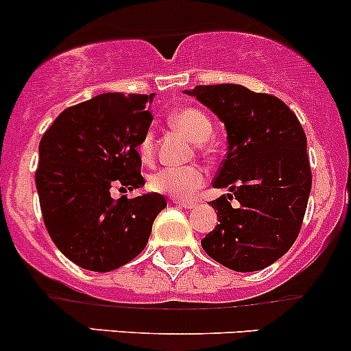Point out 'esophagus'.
I'll list each match as a JSON object with an SVG mask.
<instances>
[{
	"instance_id": "esophagus-1",
	"label": "esophagus",
	"mask_w": 351,
	"mask_h": 351,
	"mask_svg": "<svg viewBox=\"0 0 351 351\" xmlns=\"http://www.w3.org/2000/svg\"><path fill=\"white\" fill-rule=\"evenodd\" d=\"M172 201H174V204L179 206V208H186V209L196 208V201H187V199H172Z\"/></svg>"
}]
</instances>
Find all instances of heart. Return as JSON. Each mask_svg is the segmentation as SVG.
Instances as JSON below:
<instances>
[{"label": "heart", "instance_id": "heart-1", "mask_svg": "<svg viewBox=\"0 0 351 351\" xmlns=\"http://www.w3.org/2000/svg\"><path fill=\"white\" fill-rule=\"evenodd\" d=\"M171 123L182 130L191 140L201 143L209 138L213 132L211 120L197 108H179L171 114ZM138 154L143 162H149L154 155V132L147 130L138 142ZM206 182V172L197 165L186 167H162L150 176L149 186L154 193L172 197H189L201 189Z\"/></svg>", "mask_w": 351, "mask_h": 351}]
</instances>
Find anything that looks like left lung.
<instances>
[{"label":"left lung","instance_id":"8db88e82","mask_svg":"<svg viewBox=\"0 0 351 351\" xmlns=\"http://www.w3.org/2000/svg\"><path fill=\"white\" fill-rule=\"evenodd\" d=\"M197 101L225 123L228 152L213 187H230L211 201L216 228L201 240L213 260L254 272L279 260L298 238L311 193L306 133L279 97L240 84L196 86Z\"/></svg>","mask_w":351,"mask_h":351}]
</instances>
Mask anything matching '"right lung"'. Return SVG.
<instances>
[{
    "mask_svg": "<svg viewBox=\"0 0 351 351\" xmlns=\"http://www.w3.org/2000/svg\"><path fill=\"white\" fill-rule=\"evenodd\" d=\"M152 96L104 93L64 110L43 133L35 172L43 223L75 265L110 272L135 258L167 206L158 193L114 201L145 184L136 147L154 120Z\"/></svg>",
    "mask_w": 351,
    "mask_h": 351,
    "instance_id": "add662e5",
    "label": "right lung"
}]
</instances>
